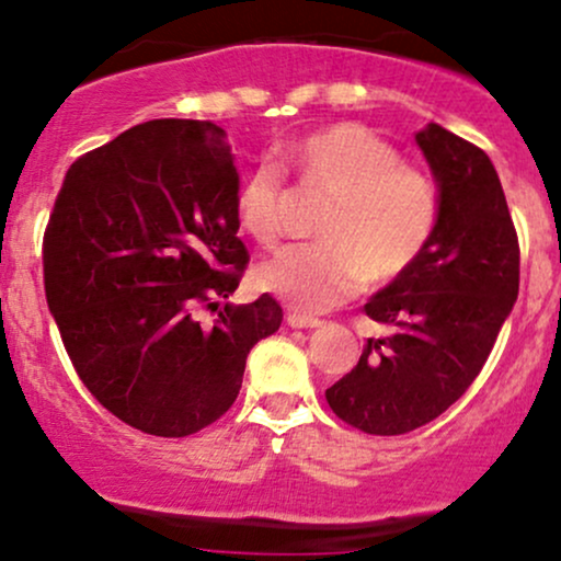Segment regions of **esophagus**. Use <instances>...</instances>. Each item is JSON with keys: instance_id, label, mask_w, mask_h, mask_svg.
Wrapping results in <instances>:
<instances>
[{"instance_id": "1", "label": "esophagus", "mask_w": 561, "mask_h": 561, "mask_svg": "<svg viewBox=\"0 0 561 561\" xmlns=\"http://www.w3.org/2000/svg\"><path fill=\"white\" fill-rule=\"evenodd\" d=\"M287 327H293V330H319V327H324V321L302 317V313H287Z\"/></svg>"}]
</instances>
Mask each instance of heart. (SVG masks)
<instances>
[{
  "instance_id": "obj_1",
  "label": "heart",
  "mask_w": 561,
  "mask_h": 561,
  "mask_svg": "<svg viewBox=\"0 0 561 561\" xmlns=\"http://www.w3.org/2000/svg\"><path fill=\"white\" fill-rule=\"evenodd\" d=\"M285 165L311 190L330 195L321 210L319 242L293 244L261 263L255 282L302 313H319L351 298L364 279L403 274L433 242L440 224V192L430 173L401 163V152L362 124H334L285 150ZM289 192L285 173L261 160L237 190L240 227L261 248H274L285 229Z\"/></svg>"
}]
</instances>
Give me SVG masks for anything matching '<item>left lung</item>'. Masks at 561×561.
I'll list each match as a JSON object with an SVG mask.
<instances>
[{
  "label": "left lung",
  "instance_id": "1",
  "mask_svg": "<svg viewBox=\"0 0 561 561\" xmlns=\"http://www.w3.org/2000/svg\"><path fill=\"white\" fill-rule=\"evenodd\" d=\"M440 192L433 242L371 295L366 317L390 327L327 390L340 420L403 435L465 396L519 293V242L499 173L472 141L430 124L416 134Z\"/></svg>",
  "mask_w": 561,
  "mask_h": 561
}]
</instances>
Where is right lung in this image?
Masks as SVG:
<instances>
[{
    "instance_id": "obj_1",
    "label": "right lung",
    "mask_w": 561,
    "mask_h": 561,
    "mask_svg": "<svg viewBox=\"0 0 561 561\" xmlns=\"http://www.w3.org/2000/svg\"><path fill=\"white\" fill-rule=\"evenodd\" d=\"M237 190L221 126L160 118L81 156L57 192L42 248L49 313L87 390L147 435L227 414L250 347L282 324L272 295L218 308L248 268Z\"/></svg>"
}]
</instances>
